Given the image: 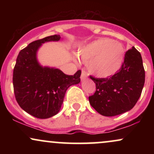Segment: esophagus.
Listing matches in <instances>:
<instances>
[{"mask_svg": "<svg viewBox=\"0 0 154 154\" xmlns=\"http://www.w3.org/2000/svg\"><path fill=\"white\" fill-rule=\"evenodd\" d=\"M88 78V75L85 71H82V74H81V79L82 80H85V79Z\"/></svg>", "mask_w": 154, "mask_h": 154, "instance_id": "34e87169", "label": "esophagus"}]
</instances>
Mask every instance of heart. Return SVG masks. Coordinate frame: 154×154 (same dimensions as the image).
Segmentation results:
<instances>
[{
    "mask_svg": "<svg viewBox=\"0 0 154 154\" xmlns=\"http://www.w3.org/2000/svg\"><path fill=\"white\" fill-rule=\"evenodd\" d=\"M124 48L119 42L100 38L81 48L78 56L89 71L101 78L113 76L121 68Z\"/></svg>",
    "mask_w": 154,
    "mask_h": 154,
    "instance_id": "b5f03b06",
    "label": "heart"
}]
</instances>
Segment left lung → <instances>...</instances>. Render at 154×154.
I'll use <instances>...</instances> for the list:
<instances>
[{
    "label": "left lung",
    "instance_id": "8db88e82",
    "mask_svg": "<svg viewBox=\"0 0 154 154\" xmlns=\"http://www.w3.org/2000/svg\"><path fill=\"white\" fill-rule=\"evenodd\" d=\"M94 95L89 102L97 112L114 116L131 110L138 100L145 83V70L140 52L135 47L128 50L121 68L107 78H95Z\"/></svg>",
    "mask_w": 154,
    "mask_h": 154
}]
</instances>
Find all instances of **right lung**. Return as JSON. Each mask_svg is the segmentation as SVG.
<instances>
[{
    "label": "right lung",
    "instance_id": "add662e5",
    "mask_svg": "<svg viewBox=\"0 0 154 154\" xmlns=\"http://www.w3.org/2000/svg\"><path fill=\"white\" fill-rule=\"evenodd\" d=\"M60 39L59 35H54L32 42L19 52L14 69L16 100L23 110L38 119L57 114L66 90L80 82V70L67 75L59 69L43 66L38 62L37 53L42 44Z\"/></svg>",
    "mask_w": 154,
    "mask_h": 154
}]
</instances>
